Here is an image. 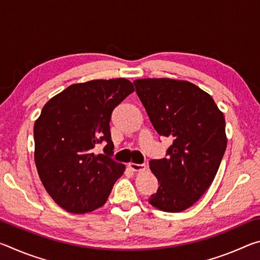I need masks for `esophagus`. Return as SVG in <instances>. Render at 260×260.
<instances>
[{
    "label": "esophagus",
    "instance_id": "obj_1",
    "mask_svg": "<svg viewBox=\"0 0 260 260\" xmlns=\"http://www.w3.org/2000/svg\"><path fill=\"white\" fill-rule=\"evenodd\" d=\"M128 167L131 170L135 171V172H142V171L147 169V166L144 164H135V162H129Z\"/></svg>",
    "mask_w": 260,
    "mask_h": 260
}]
</instances>
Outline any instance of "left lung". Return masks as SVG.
Segmentation results:
<instances>
[{"instance_id":"obj_1","label":"left lung","mask_w":260,"mask_h":260,"mask_svg":"<svg viewBox=\"0 0 260 260\" xmlns=\"http://www.w3.org/2000/svg\"><path fill=\"white\" fill-rule=\"evenodd\" d=\"M153 128L173 140L166 155L149 161L158 180L149 203L165 212H181L208 190L218 172L227 139L225 118L213 99L188 81H134Z\"/></svg>"}]
</instances>
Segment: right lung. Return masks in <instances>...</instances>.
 I'll list each match as a JSON object with an SVG mask.
<instances>
[{
    "mask_svg": "<svg viewBox=\"0 0 260 260\" xmlns=\"http://www.w3.org/2000/svg\"><path fill=\"white\" fill-rule=\"evenodd\" d=\"M134 91L126 79L77 83L43 107L34 125L35 165L47 192L71 213H86L107 202L125 166L112 159L110 119ZM104 142V153L93 148Z\"/></svg>",
    "mask_w": 260,
    "mask_h": 260,
    "instance_id": "add662e5",
    "label": "right lung"
}]
</instances>
